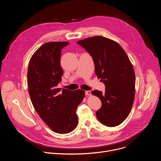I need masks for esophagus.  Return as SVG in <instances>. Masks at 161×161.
<instances>
[{"label":"esophagus","instance_id":"1","mask_svg":"<svg viewBox=\"0 0 161 161\" xmlns=\"http://www.w3.org/2000/svg\"><path fill=\"white\" fill-rule=\"evenodd\" d=\"M85 95H86V96H90V95H91V92H90V90L85 91Z\"/></svg>","mask_w":161,"mask_h":161}]
</instances>
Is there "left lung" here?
Returning a JSON list of instances; mask_svg holds the SVG:
<instances>
[{
    "label": "left lung",
    "instance_id": "8db88e82",
    "mask_svg": "<svg viewBox=\"0 0 161 161\" xmlns=\"http://www.w3.org/2000/svg\"><path fill=\"white\" fill-rule=\"evenodd\" d=\"M93 59L95 73L105 85V92L94 90L102 103L96 117L103 124L117 126L128 117L135 94V74L124 49L113 40L102 36L77 42Z\"/></svg>",
    "mask_w": 161,
    "mask_h": 161
}]
</instances>
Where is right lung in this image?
Wrapping results in <instances>:
<instances>
[{
  "label": "right lung",
  "instance_id": "obj_1",
  "mask_svg": "<svg viewBox=\"0 0 161 161\" xmlns=\"http://www.w3.org/2000/svg\"><path fill=\"white\" fill-rule=\"evenodd\" d=\"M68 42L42 44L31 57L27 71L29 93L36 112L53 131L66 134L78 123L76 109L85 97L81 89L71 91L58 88L63 70L62 49Z\"/></svg>",
  "mask_w": 161,
  "mask_h": 161
}]
</instances>
